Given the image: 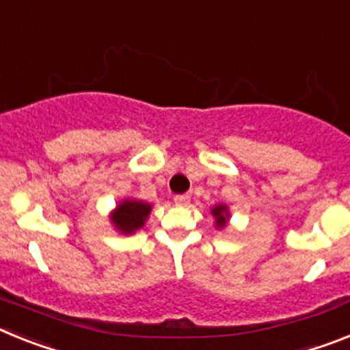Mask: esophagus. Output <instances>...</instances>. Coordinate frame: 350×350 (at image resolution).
Here are the masks:
<instances>
[{
  "mask_svg": "<svg viewBox=\"0 0 350 350\" xmlns=\"http://www.w3.org/2000/svg\"><path fill=\"white\" fill-rule=\"evenodd\" d=\"M190 202V196H176L174 197V204L176 206H187Z\"/></svg>",
  "mask_w": 350,
  "mask_h": 350,
  "instance_id": "34e87169",
  "label": "esophagus"
}]
</instances>
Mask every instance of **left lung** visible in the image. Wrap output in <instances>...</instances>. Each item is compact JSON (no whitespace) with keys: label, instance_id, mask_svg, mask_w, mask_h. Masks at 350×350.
Segmentation results:
<instances>
[{"label":"left lung","instance_id":"1","mask_svg":"<svg viewBox=\"0 0 350 350\" xmlns=\"http://www.w3.org/2000/svg\"><path fill=\"white\" fill-rule=\"evenodd\" d=\"M211 215L213 218H215V227H217L218 230L226 229V227L229 226L230 211L227 204H215L211 208Z\"/></svg>","mask_w":350,"mask_h":350}]
</instances>
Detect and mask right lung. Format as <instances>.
<instances>
[{"label":"right lung","instance_id":"right-lung-1","mask_svg":"<svg viewBox=\"0 0 350 350\" xmlns=\"http://www.w3.org/2000/svg\"><path fill=\"white\" fill-rule=\"evenodd\" d=\"M151 209H153V206L150 202L133 199V197H124L123 200L118 202L116 208L112 209L109 220L118 232L130 236V234H135L146 226Z\"/></svg>","mask_w":350,"mask_h":350}]
</instances>
